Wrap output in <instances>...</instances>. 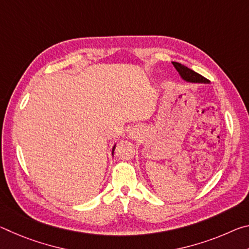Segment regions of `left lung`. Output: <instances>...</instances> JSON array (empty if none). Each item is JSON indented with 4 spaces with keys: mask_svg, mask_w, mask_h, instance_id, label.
<instances>
[{
    "mask_svg": "<svg viewBox=\"0 0 249 249\" xmlns=\"http://www.w3.org/2000/svg\"><path fill=\"white\" fill-rule=\"evenodd\" d=\"M172 64H174L175 68L177 69V71H178L180 77L182 78L184 81L192 82V83H210L208 79L202 77L201 74L191 70L190 68H188V67L181 65L179 62H172Z\"/></svg>",
    "mask_w": 249,
    "mask_h": 249,
    "instance_id": "obj_1",
    "label": "left lung"
}]
</instances>
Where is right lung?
<instances>
[{
  "instance_id": "right-lung-1",
  "label": "right lung",
  "mask_w": 249,
  "mask_h": 249,
  "mask_svg": "<svg viewBox=\"0 0 249 249\" xmlns=\"http://www.w3.org/2000/svg\"><path fill=\"white\" fill-rule=\"evenodd\" d=\"M114 149H115V145H114V147H113V149H112V155H113V153H114Z\"/></svg>"
}]
</instances>
